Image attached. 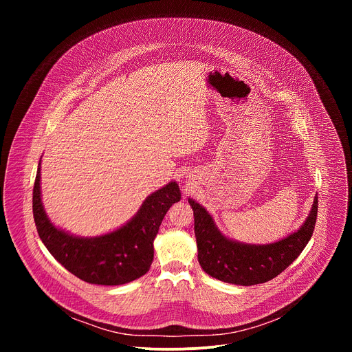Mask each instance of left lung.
I'll return each mask as SVG.
<instances>
[{"instance_id":"obj_1","label":"left lung","mask_w":352,"mask_h":352,"mask_svg":"<svg viewBox=\"0 0 352 352\" xmlns=\"http://www.w3.org/2000/svg\"><path fill=\"white\" fill-rule=\"evenodd\" d=\"M188 202L195 217L199 265L213 278L236 285L266 283L284 272L309 242L318 216L316 195L311 213L299 230L277 242L255 245L227 238L202 205L190 197Z\"/></svg>"}]
</instances>
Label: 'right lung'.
Returning a JSON list of instances; mask_svg holds the SVG:
<instances>
[{
	"label": "right lung",
	"mask_w": 352,
	"mask_h": 352,
	"mask_svg": "<svg viewBox=\"0 0 352 352\" xmlns=\"http://www.w3.org/2000/svg\"><path fill=\"white\" fill-rule=\"evenodd\" d=\"M40 163L33 186V217L40 239L68 272L98 285H121L146 274L153 262V241L168 209L181 200L175 181L148 195L122 227L98 236H78L57 228L41 202Z\"/></svg>",
	"instance_id": "right-lung-1"
}]
</instances>
